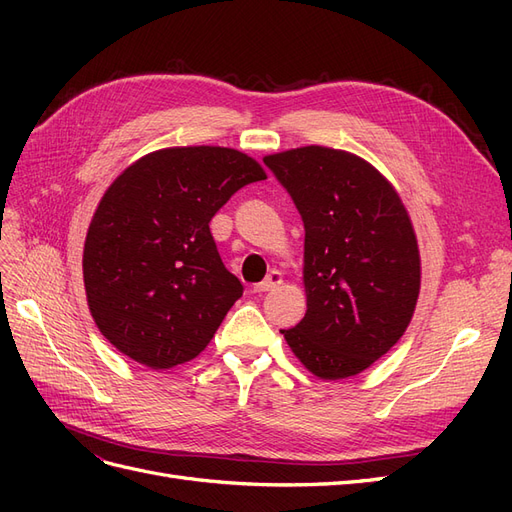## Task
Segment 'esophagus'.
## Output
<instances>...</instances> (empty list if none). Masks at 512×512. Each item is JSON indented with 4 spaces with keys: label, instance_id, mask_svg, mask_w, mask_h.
<instances>
[{
    "label": "esophagus",
    "instance_id": "1",
    "mask_svg": "<svg viewBox=\"0 0 512 512\" xmlns=\"http://www.w3.org/2000/svg\"><path fill=\"white\" fill-rule=\"evenodd\" d=\"M284 282V275L280 271H271L265 280H262L260 284L254 286L256 292H269V290H275L277 286H280Z\"/></svg>",
    "mask_w": 512,
    "mask_h": 512
}]
</instances>
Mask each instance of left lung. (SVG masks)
I'll return each instance as SVG.
<instances>
[{
	"mask_svg": "<svg viewBox=\"0 0 512 512\" xmlns=\"http://www.w3.org/2000/svg\"><path fill=\"white\" fill-rule=\"evenodd\" d=\"M303 226L307 312L282 331L320 380L361 374L406 333L421 292V252L404 200L356 153L307 145L262 158Z\"/></svg>",
	"mask_w": 512,
	"mask_h": 512,
	"instance_id": "1",
	"label": "left lung"
}]
</instances>
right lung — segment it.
<instances>
[{
    "mask_svg": "<svg viewBox=\"0 0 512 512\" xmlns=\"http://www.w3.org/2000/svg\"><path fill=\"white\" fill-rule=\"evenodd\" d=\"M262 179L247 153L196 145L151 151L108 185L87 228L83 282L91 318L121 354L168 369L209 346L243 294L209 222Z\"/></svg>",
    "mask_w": 512,
    "mask_h": 512,
    "instance_id": "right-lung-1",
    "label": "right lung"
}]
</instances>
